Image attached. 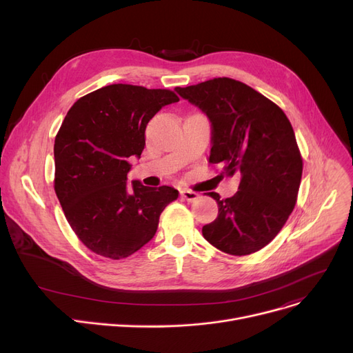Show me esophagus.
<instances>
[{
	"instance_id": "esophagus-1",
	"label": "esophagus",
	"mask_w": 353,
	"mask_h": 353,
	"mask_svg": "<svg viewBox=\"0 0 353 353\" xmlns=\"http://www.w3.org/2000/svg\"><path fill=\"white\" fill-rule=\"evenodd\" d=\"M180 196H181V199L188 200V201H194L199 197V194L196 192H192V190H188V189H181Z\"/></svg>"
}]
</instances>
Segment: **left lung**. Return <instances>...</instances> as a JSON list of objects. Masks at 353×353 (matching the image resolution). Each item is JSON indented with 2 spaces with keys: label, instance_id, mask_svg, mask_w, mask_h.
Returning <instances> with one entry per match:
<instances>
[{
  "label": "left lung",
  "instance_id": "left-lung-1",
  "mask_svg": "<svg viewBox=\"0 0 353 353\" xmlns=\"http://www.w3.org/2000/svg\"><path fill=\"white\" fill-rule=\"evenodd\" d=\"M174 90L210 121L209 161L223 164L221 176L240 177L232 197L208 193L219 214L203 226V236L229 254L261 250L286 223L301 186L303 163L289 119L261 92L233 79Z\"/></svg>",
  "mask_w": 353,
  "mask_h": 353
}]
</instances>
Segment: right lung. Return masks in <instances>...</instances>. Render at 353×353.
Wrapping results in <instances>:
<instances>
[{"label": "right lung", "mask_w": 353, "mask_h": 353, "mask_svg": "<svg viewBox=\"0 0 353 353\" xmlns=\"http://www.w3.org/2000/svg\"><path fill=\"white\" fill-rule=\"evenodd\" d=\"M170 90L111 84L79 99L54 141V189L81 242L100 256L127 257L150 242L159 217L179 192L127 183L130 157L141 156L144 132Z\"/></svg>", "instance_id": "add662e5"}]
</instances>
